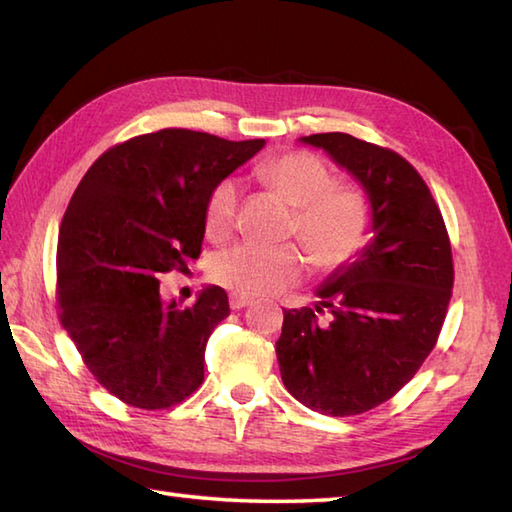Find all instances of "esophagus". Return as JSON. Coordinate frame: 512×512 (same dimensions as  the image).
<instances>
[{
	"instance_id": "esophagus-1",
	"label": "esophagus",
	"mask_w": 512,
	"mask_h": 512,
	"mask_svg": "<svg viewBox=\"0 0 512 512\" xmlns=\"http://www.w3.org/2000/svg\"><path fill=\"white\" fill-rule=\"evenodd\" d=\"M250 304H253V299L246 297V295H237V293L230 295V308H233V310L246 308V306H250Z\"/></svg>"
}]
</instances>
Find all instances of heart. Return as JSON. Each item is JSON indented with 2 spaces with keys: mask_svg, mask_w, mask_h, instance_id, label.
I'll return each instance as SVG.
<instances>
[{
  "mask_svg": "<svg viewBox=\"0 0 512 512\" xmlns=\"http://www.w3.org/2000/svg\"><path fill=\"white\" fill-rule=\"evenodd\" d=\"M257 177L295 210L299 239L319 268L348 262L366 244L370 206L362 190L333 186L322 159L293 150L270 157L255 168ZM239 202L235 179H222L206 202V233L224 239L233 233ZM304 273V257L295 246L237 244L215 257L210 275L237 295H275Z\"/></svg>",
  "mask_w": 512,
  "mask_h": 512,
  "instance_id": "heart-1",
  "label": "heart"
}]
</instances>
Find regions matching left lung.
Masks as SVG:
<instances>
[{
	"mask_svg": "<svg viewBox=\"0 0 512 512\" xmlns=\"http://www.w3.org/2000/svg\"><path fill=\"white\" fill-rule=\"evenodd\" d=\"M299 142L324 148L364 188L373 239L317 288L315 310H284L277 362L297 402L359 415L402 390L435 348L453 293L450 239L426 182L395 150L346 133ZM324 307L331 317L319 323Z\"/></svg>",
	"mask_w": 512,
	"mask_h": 512,
	"instance_id": "1",
	"label": "left lung"
}]
</instances>
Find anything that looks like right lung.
I'll return each mask as SVG.
<instances>
[{
    "instance_id": "1",
    "label": "right lung",
    "mask_w": 512,
    "mask_h": 512,
    "mask_svg": "<svg viewBox=\"0 0 512 512\" xmlns=\"http://www.w3.org/2000/svg\"><path fill=\"white\" fill-rule=\"evenodd\" d=\"M164 128L117 144L88 168L57 239L62 326L110 395L146 410L204 382V350L230 315L224 288L164 302L159 275L202 253L210 190L264 148Z\"/></svg>"
}]
</instances>
